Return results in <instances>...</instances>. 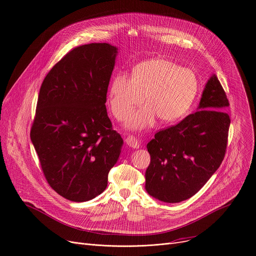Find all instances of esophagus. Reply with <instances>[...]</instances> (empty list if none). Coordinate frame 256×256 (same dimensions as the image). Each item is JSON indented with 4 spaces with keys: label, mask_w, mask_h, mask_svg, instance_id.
Listing matches in <instances>:
<instances>
[{
    "label": "esophagus",
    "mask_w": 256,
    "mask_h": 256,
    "mask_svg": "<svg viewBox=\"0 0 256 256\" xmlns=\"http://www.w3.org/2000/svg\"><path fill=\"white\" fill-rule=\"evenodd\" d=\"M126 144H128V146H130V148H138L140 146V142L138 140V138H134V136H128V138H126Z\"/></svg>",
    "instance_id": "esophagus-1"
}]
</instances>
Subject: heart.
Instances as JSON below:
<instances>
[{
  "label": "heart",
  "instance_id": "1",
  "mask_svg": "<svg viewBox=\"0 0 256 256\" xmlns=\"http://www.w3.org/2000/svg\"><path fill=\"white\" fill-rule=\"evenodd\" d=\"M198 90V79L194 71L180 67L164 58H152L138 64L132 78L116 74L110 90V108L114 116L124 120L130 112L148 104L134 112L126 120V128L134 130L152 124L156 116L162 124H172L183 118L190 110Z\"/></svg>",
  "mask_w": 256,
  "mask_h": 256
}]
</instances>
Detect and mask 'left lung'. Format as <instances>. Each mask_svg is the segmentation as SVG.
<instances>
[{"mask_svg":"<svg viewBox=\"0 0 256 256\" xmlns=\"http://www.w3.org/2000/svg\"><path fill=\"white\" fill-rule=\"evenodd\" d=\"M229 102L215 74L205 84L196 112L154 134L146 148L150 162L146 190L166 203L194 196L220 166L227 146Z\"/></svg>","mask_w":256,"mask_h":256,"instance_id":"8db88e82","label":"left lung"}]
</instances>
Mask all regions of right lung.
Wrapping results in <instances>:
<instances>
[{"label":"right lung","mask_w":256,"mask_h":256,"mask_svg":"<svg viewBox=\"0 0 256 256\" xmlns=\"http://www.w3.org/2000/svg\"><path fill=\"white\" fill-rule=\"evenodd\" d=\"M118 48L92 43L74 48L46 75L31 140L49 185L73 202H86L108 186L124 140L112 128L106 94Z\"/></svg>","instance_id":"1"}]
</instances>
